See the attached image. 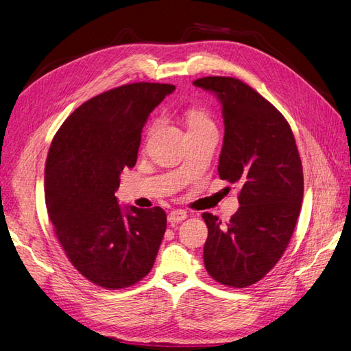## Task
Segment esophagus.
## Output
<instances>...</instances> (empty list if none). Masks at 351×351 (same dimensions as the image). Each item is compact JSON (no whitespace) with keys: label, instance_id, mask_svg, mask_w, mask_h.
<instances>
[{"label":"esophagus","instance_id":"1","mask_svg":"<svg viewBox=\"0 0 351 351\" xmlns=\"http://www.w3.org/2000/svg\"><path fill=\"white\" fill-rule=\"evenodd\" d=\"M186 211H184V210H173V211H171L169 213V216H167V221L171 223V224H175V223H180V221H184L185 219H186Z\"/></svg>","mask_w":351,"mask_h":351}]
</instances>
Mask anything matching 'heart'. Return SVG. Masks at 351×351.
<instances>
[{
    "instance_id": "b5f03b06",
    "label": "heart",
    "mask_w": 351,
    "mask_h": 351,
    "mask_svg": "<svg viewBox=\"0 0 351 351\" xmlns=\"http://www.w3.org/2000/svg\"><path fill=\"white\" fill-rule=\"evenodd\" d=\"M186 118H188V125L189 128H194V127H198V125H202V123H208V118L206 117V114L199 109H189L188 114H186Z\"/></svg>"
}]
</instances>
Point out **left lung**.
<instances>
[{"label": "left lung", "mask_w": 351, "mask_h": 351, "mask_svg": "<svg viewBox=\"0 0 351 351\" xmlns=\"http://www.w3.org/2000/svg\"><path fill=\"white\" fill-rule=\"evenodd\" d=\"M195 87L217 97L224 119L219 175L241 186L228 224L202 214L208 237L207 273L229 287L259 281L285 254L303 201V171L295 137L280 112L232 77H204Z\"/></svg>", "instance_id": "obj_1"}]
</instances>
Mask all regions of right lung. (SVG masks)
I'll list each match as a JSON object with an SVG mask.
<instances>
[{
    "label": "right lung",
    "instance_id": "add662e5",
    "mask_svg": "<svg viewBox=\"0 0 351 351\" xmlns=\"http://www.w3.org/2000/svg\"><path fill=\"white\" fill-rule=\"evenodd\" d=\"M176 87L132 83L78 106L55 134L45 199L71 264L105 289L130 287L150 273L166 232L160 207L121 206L115 192L134 167L144 123Z\"/></svg>",
    "mask_w": 351,
    "mask_h": 351
}]
</instances>
